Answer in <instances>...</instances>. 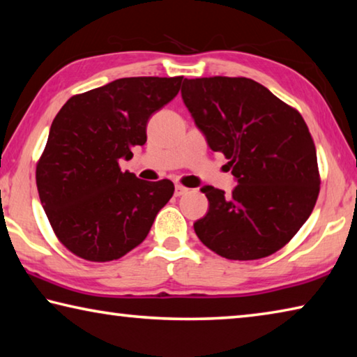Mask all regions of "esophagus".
<instances>
[{
	"instance_id": "obj_1",
	"label": "esophagus",
	"mask_w": 357,
	"mask_h": 357,
	"mask_svg": "<svg viewBox=\"0 0 357 357\" xmlns=\"http://www.w3.org/2000/svg\"><path fill=\"white\" fill-rule=\"evenodd\" d=\"M189 190L187 189V187H184V185H181V184H176L174 185V197H181V195H184V193Z\"/></svg>"
}]
</instances>
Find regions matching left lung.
Instances as JSON below:
<instances>
[{
  "label": "left lung",
  "mask_w": 357,
  "mask_h": 357,
  "mask_svg": "<svg viewBox=\"0 0 357 357\" xmlns=\"http://www.w3.org/2000/svg\"><path fill=\"white\" fill-rule=\"evenodd\" d=\"M181 96L209 148L228 159L233 193L204 185L193 223L202 243L228 259H259L287 245L319 193L317 149L296 108L245 77L184 78Z\"/></svg>",
  "instance_id": "obj_1"
}]
</instances>
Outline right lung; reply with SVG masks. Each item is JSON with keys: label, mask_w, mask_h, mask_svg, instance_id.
<instances>
[{"label": "right lung", "mask_w": 357, "mask_h": 357, "mask_svg": "<svg viewBox=\"0 0 357 357\" xmlns=\"http://www.w3.org/2000/svg\"><path fill=\"white\" fill-rule=\"evenodd\" d=\"M183 77H129L72 96L53 119L36 184L48 222L66 249L88 261H112L148 236L173 197L157 183L121 172L146 143L151 114L167 105Z\"/></svg>", "instance_id": "obj_1"}]
</instances>
